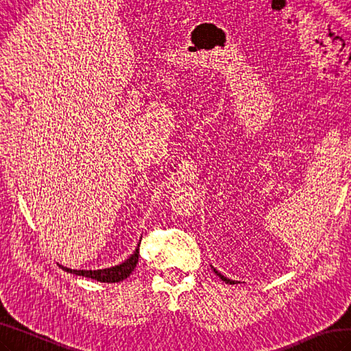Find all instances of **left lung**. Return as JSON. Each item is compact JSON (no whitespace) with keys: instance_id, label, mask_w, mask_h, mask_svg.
Segmentation results:
<instances>
[{"instance_id":"obj_1","label":"left lung","mask_w":351,"mask_h":351,"mask_svg":"<svg viewBox=\"0 0 351 351\" xmlns=\"http://www.w3.org/2000/svg\"><path fill=\"white\" fill-rule=\"evenodd\" d=\"M213 269H215V272H216V274H217V276H219V277H220L221 280H223V281H225V283H228V285H235V281H234V280H229V278H226L225 276H221V274H220V272H219V271H217L216 268H213Z\"/></svg>"}]
</instances>
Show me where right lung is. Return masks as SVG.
Returning a JSON list of instances; mask_svg holds the SVG:
<instances>
[{
    "label": "right lung",
    "mask_w": 351,
    "mask_h": 351,
    "mask_svg": "<svg viewBox=\"0 0 351 351\" xmlns=\"http://www.w3.org/2000/svg\"><path fill=\"white\" fill-rule=\"evenodd\" d=\"M138 256H140V244L136 247L135 252L128 258L125 262L121 265H116V267L106 268V269H97V271H83V269H70V268H64L66 272L74 276H82V277H88L92 280L101 281V283H119L125 278L131 276V272L138 263Z\"/></svg>",
    "instance_id": "obj_1"
}]
</instances>
